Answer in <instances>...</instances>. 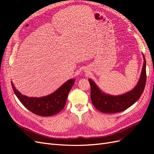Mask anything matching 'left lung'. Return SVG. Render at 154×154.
Masks as SVG:
<instances>
[{"mask_svg": "<svg viewBox=\"0 0 154 154\" xmlns=\"http://www.w3.org/2000/svg\"><path fill=\"white\" fill-rule=\"evenodd\" d=\"M88 82L91 85V101L97 110L108 114L122 112L136 103L143 94L146 82V60L144 57V64L137 85L132 91L125 94L117 96L105 94L92 80L89 79Z\"/></svg>", "mask_w": 154, "mask_h": 154, "instance_id": "obj_1", "label": "left lung"}]
</instances>
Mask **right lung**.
<instances>
[{"label":"right lung","instance_id":"1","mask_svg":"<svg viewBox=\"0 0 154 154\" xmlns=\"http://www.w3.org/2000/svg\"><path fill=\"white\" fill-rule=\"evenodd\" d=\"M75 80L71 79L52 94L42 97H30L22 95L13 86V90L22 104L31 112L40 116H50L58 113L65 106L69 92Z\"/></svg>","mask_w":154,"mask_h":154}]
</instances>
